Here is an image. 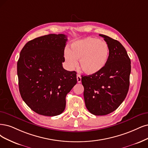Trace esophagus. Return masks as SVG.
I'll return each instance as SVG.
<instances>
[{
	"label": "esophagus",
	"mask_w": 148,
	"mask_h": 148,
	"mask_svg": "<svg viewBox=\"0 0 148 148\" xmlns=\"http://www.w3.org/2000/svg\"><path fill=\"white\" fill-rule=\"evenodd\" d=\"M77 82L78 83H80L81 82V80H82V77L79 74L77 75Z\"/></svg>",
	"instance_id": "esophagus-1"
}]
</instances>
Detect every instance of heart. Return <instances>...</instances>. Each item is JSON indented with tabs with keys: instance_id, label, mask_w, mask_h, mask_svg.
Masks as SVG:
<instances>
[{
	"instance_id": "obj_1",
	"label": "heart",
	"mask_w": 148,
	"mask_h": 148,
	"mask_svg": "<svg viewBox=\"0 0 148 148\" xmlns=\"http://www.w3.org/2000/svg\"><path fill=\"white\" fill-rule=\"evenodd\" d=\"M110 51L107 44L92 37H87L73 42L70 51L64 53L66 62L73 68L79 60V66L85 74L92 75L100 72L106 66Z\"/></svg>"
}]
</instances>
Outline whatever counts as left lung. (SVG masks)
Returning a JSON list of instances; mask_svg holds the SVG:
<instances>
[{"label":"left lung","mask_w":148,"mask_h":148,"mask_svg":"<svg viewBox=\"0 0 148 148\" xmlns=\"http://www.w3.org/2000/svg\"><path fill=\"white\" fill-rule=\"evenodd\" d=\"M109 47L106 66L97 74L82 77L86 108L96 116L114 111L125 99L129 91L130 60L118 41L100 34Z\"/></svg>","instance_id":"obj_1"}]
</instances>
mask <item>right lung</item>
Returning a JSON list of instances; mask_svg holds the SVG:
<instances>
[{
    "label": "right lung",
    "mask_w": 148,
    "mask_h": 148,
    "mask_svg": "<svg viewBox=\"0 0 148 148\" xmlns=\"http://www.w3.org/2000/svg\"><path fill=\"white\" fill-rule=\"evenodd\" d=\"M67 40L64 34H49L29 41L21 51L17 63L20 94L41 115L63 113L66 96L77 84L75 71L63 68Z\"/></svg>",
    "instance_id": "add662e5"
}]
</instances>
